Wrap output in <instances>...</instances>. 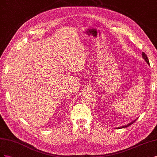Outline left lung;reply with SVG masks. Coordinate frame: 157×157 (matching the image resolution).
Listing matches in <instances>:
<instances>
[{"label": "left lung", "mask_w": 157, "mask_h": 157, "mask_svg": "<svg viewBox=\"0 0 157 157\" xmlns=\"http://www.w3.org/2000/svg\"><path fill=\"white\" fill-rule=\"evenodd\" d=\"M142 57H143V59L145 60V62L148 64V65H150L149 64V59H148V57H147V55H145V53H144V52H142ZM138 119V118H136V119H134L133 121H132V122H130V123H129L128 124H126V125H124V126H119V127H117V129H121V128H126V127H128V126H130L131 124H133L135 121Z\"/></svg>", "instance_id": "1"}]
</instances>
